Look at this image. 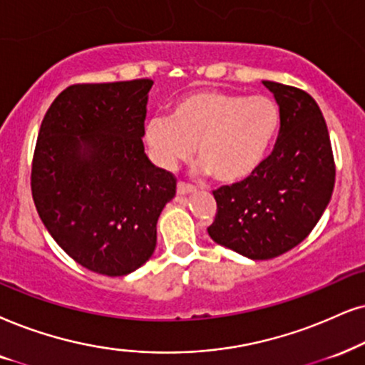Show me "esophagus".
I'll return each mask as SVG.
<instances>
[{
  "mask_svg": "<svg viewBox=\"0 0 365 365\" xmlns=\"http://www.w3.org/2000/svg\"><path fill=\"white\" fill-rule=\"evenodd\" d=\"M193 192H195V187L190 185V183L178 182V185H177L178 195H190V193H193Z\"/></svg>",
  "mask_w": 365,
  "mask_h": 365,
  "instance_id": "34e87169",
  "label": "esophagus"
}]
</instances>
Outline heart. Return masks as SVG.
<instances>
[{"instance_id":"heart-1","label":"heart","mask_w":365,"mask_h":365,"mask_svg":"<svg viewBox=\"0 0 365 365\" xmlns=\"http://www.w3.org/2000/svg\"><path fill=\"white\" fill-rule=\"evenodd\" d=\"M281 113L267 96L197 91L173 106L170 118H153L145 141L160 167L173 168L192 156L220 183H239L264 163L278 136Z\"/></svg>"}]
</instances>
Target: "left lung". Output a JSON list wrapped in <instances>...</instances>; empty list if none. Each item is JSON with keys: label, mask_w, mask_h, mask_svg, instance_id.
I'll return each instance as SVG.
<instances>
[{"label": "left lung", "mask_w": 365, "mask_h": 365, "mask_svg": "<svg viewBox=\"0 0 365 365\" xmlns=\"http://www.w3.org/2000/svg\"><path fill=\"white\" fill-rule=\"evenodd\" d=\"M262 84L281 113L274 150L255 175L214 190L217 212L207 227L217 244L256 261L298 246L320 220L335 185L329 129L315 99L293 86Z\"/></svg>", "instance_id": "left-lung-1"}]
</instances>
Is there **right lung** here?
I'll return each mask as SVG.
<instances>
[{
	"label": "right lung",
	"mask_w": 365,
	"mask_h": 365,
	"mask_svg": "<svg viewBox=\"0 0 365 365\" xmlns=\"http://www.w3.org/2000/svg\"><path fill=\"white\" fill-rule=\"evenodd\" d=\"M150 79L73 84L55 98L36 138L31 195L41 222L73 261L124 276L156 246L158 217L177 192L145 153Z\"/></svg>",
	"instance_id": "1"
}]
</instances>
